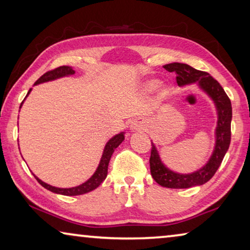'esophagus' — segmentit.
Segmentation results:
<instances>
[{
    "label": "esophagus",
    "instance_id": "obj_1",
    "mask_svg": "<svg viewBox=\"0 0 250 250\" xmlns=\"http://www.w3.org/2000/svg\"><path fill=\"white\" fill-rule=\"evenodd\" d=\"M131 130L138 131V130H145L146 128V121L145 119H141V118H138V119L132 120L130 125Z\"/></svg>",
    "mask_w": 250,
    "mask_h": 250
}]
</instances>
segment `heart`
Wrapping results in <instances>:
<instances>
[{
	"mask_svg": "<svg viewBox=\"0 0 250 250\" xmlns=\"http://www.w3.org/2000/svg\"><path fill=\"white\" fill-rule=\"evenodd\" d=\"M159 84H160L159 80H150V82H147L146 83V88L149 90H154L155 88L159 87Z\"/></svg>",
	"mask_w": 250,
	"mask_h": 250,
	"instance_id": "b5f03b06",
	"label": "heart"
}]
</instances>
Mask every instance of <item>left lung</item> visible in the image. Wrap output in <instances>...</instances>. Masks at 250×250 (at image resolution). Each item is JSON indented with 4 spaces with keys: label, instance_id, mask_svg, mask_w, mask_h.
<instances>
[{
    "label": "left lung",
    "instance_id": "8db88e82",
    "mask_svg": "<svg viewBox=\"0 0 250 250\" xmlns=\"http://www.w3.org/2000/svg\"><path fill=\"white\" fill-rule=\"evenodd\" d=\"M170 73L176 74V83L180 87L196 83L213 100L217 111V126L215 129V146L209 160L204 167L195 172L182 174L164 166L159 151L152 142L150 170L156 183L168 188H188L203 185L216 173L230 145L231 104L225 90L208 73L197 70L182 62H172L163 66Z\"/></svg>",
    "mask_w": 250,
    "mask_h": 250
}]
</instances>
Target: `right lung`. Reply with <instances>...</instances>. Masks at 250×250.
Listing matches in <instances>:
<instances>
[{
	"mask_svg": "<svg viewBox=\"0 0 250 250\" xmlns=\"http://www.w3.org/2000/svg\"><path fill=\"white\" fill-rule=\"evenodd\" d=\"M74 74H75V70L71 68V67L61 66V67H58V68H55L53 70L47 71V73H45L41 78L36 80V83L34 84L43 83L46 82H52V80L62 78V77H66V76H70ZM31 90L32 89L28 90L26 97L29 95ZM26 97H25V98H26ZM24 100L22 101V104H21V107H22ZM124 140H125V132H120V133L116 134L115 137H112L107 143H105L103 155H101L99 166H98V167H97V170L95 171V173L92 174L91 177H89V179L84 182V183L80 184L78 186H74V188H56V186H52L47 183H45V182L40 180L35 174H33V175L35 176L37 182H39V183L43 186V188L48 189V191H50V192L56 193V194H62V195H66V196H76V195H82V194H86L88 192H91V191H94L95 188H98V186L104 181L105 177H107L109 161H110V159H111V155L113 152H115V150L120 146V143Z\"/></svg>",
	"mask_w": 250,
	"mask_h": 250,
	"instance_id": "obj_1",
	"label": "right lung"
}]
</instances>
